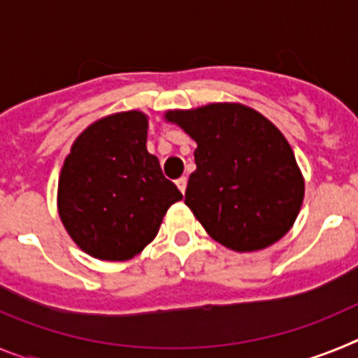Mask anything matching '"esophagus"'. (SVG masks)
<instances>
[{"label": "esophagus", "instance_id": "esophagus-1", "mask_svg": "<svg viewBox=\"0 0 358 358\" xmlns=\"http://www.w3.org/2000/svg\"><path fill=\"white\" fill-rule=\"evenodd\" d=\"M176 185H177V188L181 189V194H185L186 186H188V179H186V177H181V179H177Z\"/></svg>", "mask_w": 358, "mask_h": 358}]
</instances>
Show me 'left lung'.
<instances>
[{
    "mask_svg": "<svg viewBox=\"0 0 358 358\" xmlns=\"http://www.w3.org/2000/svg\"><path fill=\"white\" fill-rule=\"evenodd\" d=\"M164 120L197 143L185 202L211 238L252 252L289 233L303 206L305 179L271 120L238 102L170 109Z\"/></svg>",
    "mask_w": 358,
    "mask_h": 358,
    "instance_id": "8db88e82",
    "label": "left lung"
}]
</instances>
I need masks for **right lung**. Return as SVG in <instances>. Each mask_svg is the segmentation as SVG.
I'll return each mask as SVG.
<instances>
[{"mask_svg": "<svg viewBox=\"0 0 358 358\" xmlns=\"http://www.w3.org/2000/svg\"><path fill=\"white\" fill-rule=\"evenodd\" d=\"M148 116L122 110L85 127L62 164L57 210L78 248L96 260L125 262L156 238L182 194L147 150Z\"/></svg>", "mask_w": 358, "mask_h": 358, "instance_id": "obj_1", "label": "right lung"}]
</instances>
